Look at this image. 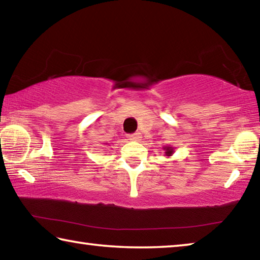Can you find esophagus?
<instances>
[{"label": "esophagus", "instance_id": "obj_1", "mask_svg": "<svg viewBox=\"0 0 260 260\" xmlns=\"http://www.w3.org/2000/svg\"><path fill=\"white\" fill-rule=\"evenodd\" d=\"M141 138H142V135H141V133H134L128 136V139L132 140V141H140Z\"/></svg>", "mask_w": 260, "mask_h": 260}]
</instances>
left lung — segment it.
<instances>
[{
  "label": "left lung",
  "instance_id": "1",
  "mask_svg": "<svg viewBox=\"0 0 260 260\" xmlns=\"http://www.w3.org/2000/svg\"><path fill=\"white\" fill-rule=\"evenodd\" d=\"M162 149H164V150H165V156L166 157H171V156L173 155V152H174V148L173 147L165 146Z\"/></svg>",
  "mask_w": 260,
  "mask_h": 260
}]
</instances>
